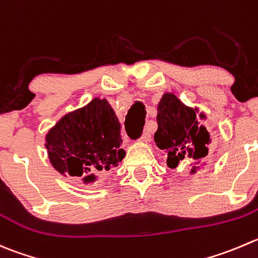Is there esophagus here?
<instances>
[{
    "mask_svg": "<svg viewBox=\"0 0 258 258\" xmlns=\"http://www.w3.org/2000/svg\"><path fill=\"white\" fill-rule=\"evenodd\" d=\"M150 137H151V135H150V132L147 131V130H145L144 135H142V136H141V141H142V142H146V144H147V142L150 141Z\"/></svg>",
    "mask_w": 258,
    "mask_h": 258,
    "instance_id": "obj_1",
    "label": "esophagus"
}]
</instances>
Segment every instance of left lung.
<instances>
[{
    "label": "left lung",
    "instance_id": "obj_1",
    "mask_svg": "<svg viewBox=\"0 0 258 258\" xmlns=\"http://www.w3.org/2000/svg\"><path fill=\"white\" fill-rule=\"evenodd\" d=\"M207 116L199 109L187 107L174 93H165L157 104V131L154 139L157 147L167 152V166L175 169L181 162L191 161L190 174L203 166L212 139L201 119Z\"/></svg>",
    "mask_w": 258,
    "mask_h": 258
}]
</instances>
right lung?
Returning <instances> with one entry per match:
<instances>
[{
    "mask_svg": "<svg viewBox=\"0 0 258 258\" xmlns=\"http://www.w3.org/2000/svg\"><path fill=\"white\" fill-rule=\"evenodd\" d=\"M45 147L52 167L64 176L94 182L99 172L117 166L126 152L121 149V124L106 98L69 112L49 130Z\"/></svg>",
    "mask_w": 258,
    "mask_h": 258,
    "instance_id": "1",
    "label": "right lung"
}]
</instances>
